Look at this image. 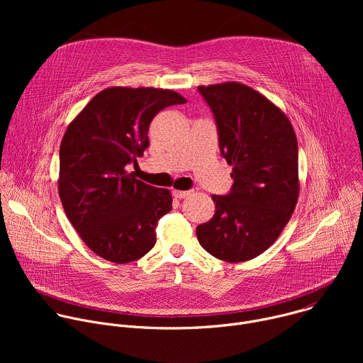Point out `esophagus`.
Instances as JSON below:
<instances>
[{
	"instance_id": "esophagus-1",
	"label": "esophagus",
	"mask_w": 363,
	"mask_h": 363,
	"mask_svg": "<svg viewBox=\"0 0 363 363\" xmlns=\"http://www.w3.org/2000/svg\"><path fill=\"white\" fill-rule=\"evenodd\" d=\"M172 195L178 199H182V198H186L191 195V191H179V189H174L172 191Z\"/></svg>"
}]
</instances>
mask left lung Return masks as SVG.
Here are the masks:
<instances>
[{
	"label": "left lung",
	"mask_w": 363,
	"mask_h": 363,
	"mask_svg": "<svg viewBox=\"0 0 363 363\" xmlns=\"http://www.w3.org/2000/svg\"><path fill=\"white\" fill-rule=\"evenodd\" d=\"M233 167L230 195H213L214 217L196 227L202 248L228 263L264 252L291 218L300 192L297 138L286 113L238 82L198 86Z\"/></svg>",
	"instance_id": "8db88e82"
}]
</instances>
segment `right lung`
Here are the masks:
<instances>
[{
  "mask_svg": "<svg viewBox=\"0 0 363 363\" xmlns=\"http://www.w3.org/2000/svg\"><path fill=\"white\" fill-rule=\"evenodd\" d=\"M186 99L169 89L113 86L99 91L69 123L60 145L59 195L83 242L126 264L157 242L158 221L172 210L171 191L128 171L149 146L158 112Z\"/></svg>",
  "mask_w": 363,
  "mask_h": 363,
  "instance_id": "1",
  "label": "right lung"
}]
</instances>
